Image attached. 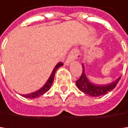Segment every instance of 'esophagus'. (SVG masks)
I'll return each instance as SVG.
<instances>
[{"label":"esophagus","instance_id":"esophagus-1","mask_svg":"<svg viewBox=\"0 0 128 128\" xmlns=\"http://www.w3.org/2000/svg\"><path fill=\"white\" fill-rule=\"evenodd\" d=\"M80 58V50L78 48H75V49H73L70 54H68V57L65 61V64L66 65H69V64L73 61L74 60H75V59H79Z\"/></svg>","mask_w":128,"mask_h":128}]
</instances>
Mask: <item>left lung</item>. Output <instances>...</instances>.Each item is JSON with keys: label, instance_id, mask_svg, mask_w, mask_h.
<instances>
[{"label": "left lung", "instance_id": "obj_1", "mask_svg": "<svg viewBox=\"0 0 128 128\" xmlns=\"http://www.w3.org/2000/svg\"><path fill=\"white\" fill-rule=\"evenodd\" d=\"M83 67V72L81 74V76L80 78L76 81L77 87L80 90H81L83 93H84L86 94H88L92 97H99L104 95L108 94V92L114 89L116 85L118 84V81L120 79V77L118 78L116 80L113 81L110 84L106 85H96L92 84L87 78L85 74V70H84V67L82 64Z\"/></svg>", "mask_w": 128, "mask_h": 128}]
</instances>
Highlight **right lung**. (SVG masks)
<instances>
[{
    "label": "right lung",
    "instance_id": "right-lung-1",
    "mask_svg": "<svg viewBox=\"0 0 128 128\" xmlns=\"http://www.w3.org/2000/svg\"><path fill=\"white\" fill-rule=\"evenodd\" d=\"M63 66V63L60 62L58 63V64L55 66V68H54L52 73H51V74L49 78V79L48 80V81L45 83V84L40 89H39L38 90L35 91V92H33V93H30V94H23L22 96L24 97V98H30V99H33V98H38L41 95H43L44 94H45V93L47 91H48L51 87V84H53L54 82V75H55V72L56 70L60 68Z\"/></svg>",
    "mask_w": 128,
    "mask_h": 128
}]
</instances>
